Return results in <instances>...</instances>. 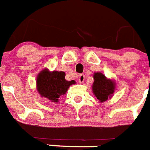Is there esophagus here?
<instances>
[{"mask_svg":"<svg viewBox=\"0 0 150 150\" xmlns=\"http://www.w3.org/2000/svg\"><path fill=\"white\" fill-rule=\"evenodd\" d=\"M85 75H82V74H81V75H79V81L80 83H82L84 82V81H85Z\"/></svg>","mask_w":150,"mask_h":150,"instance_id":"obj_1","label":"esophagus"}]
</instances>
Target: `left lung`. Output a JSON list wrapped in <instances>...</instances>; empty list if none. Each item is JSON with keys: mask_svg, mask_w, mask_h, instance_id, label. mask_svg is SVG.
I'll return each instance as SVG.
<instances>
[{"mask_svg": "<svg viewBox=\"0 0 150 150\" xmlns=\"http://www.w3.org/2000/svg\"><path fill=\"white\" fill-rule=\"evenodd\" d=\"M94 83L92 91L94 94L100 102H104L110 98L115 91V82L108 79L100 72L94 74Z\"/></svg>", "mask_w": 150, "mask_h": 150, "instance_id": "8db88e82", "label": "left lung"}]
</instances>
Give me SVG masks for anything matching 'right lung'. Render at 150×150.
I'll use <instances>...</instances> for the list:
<instances>
[{"mask_svg":"<svg viewBox=\"0 0 150 150\" xmlns=\"http://www.w3.org/2000/svg\"><path fill=\"white\" fill-rule=\"evenodd\" d=\"M64 71H50L45 69L39 73L36 78V88L41 97L51 102H58L60 96L64 95L69 86L75 84L74 80H65Z\"/></svg>","mask_w":150,"mask_h":150,"instance_id":"right-lung-1","label":"right lung"}]
</instances>
